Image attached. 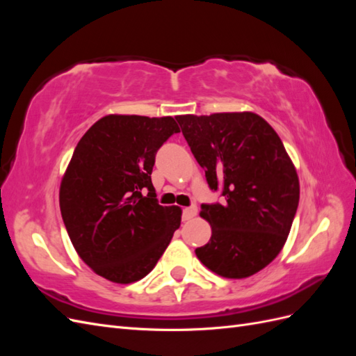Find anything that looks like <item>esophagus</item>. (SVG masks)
Returning a JSON list of instances; mask_svg holds the SVG:
<instances>
[{"instance_id":"obj_1","label":"esophagus","mask_w":356,"mask_h":356,"mask_svg":"<svg viewBox=\"0 0 356 356\" xmlns=\"http://www.w3.org/2000/svg\"><path fill=\"white\" fill-rule=\"evenodd\" d=\"M196 215H197V207H195V204H193V207L184 208V211H182V220L188 221L191 218H195Z\"/></svg>"}]
</instances>
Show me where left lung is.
<instances>
[{
  "instance_id": "8db88e82",
  "label": "left lung",
  "mask_w": 356,
  "mask_h": 356,
  "mask_svg": "<svg viewBox=\"0 0 356 356\" xmlns=\"http://www.w3.org/2000/svg\"><path fill=\"white\" fill-rule=\"evenodd\" d=\"M182 135L221 203L202 204L212 236L196 250L222 277L260 272L281 252L293 225L300 184L281 138L263 117L245 113L178 115Z\"/></svg>"
}]
</instances>
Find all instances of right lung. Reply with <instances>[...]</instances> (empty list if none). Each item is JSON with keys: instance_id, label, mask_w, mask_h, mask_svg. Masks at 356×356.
Masks as SVG:
<instances>
[{"instance_id": "1", "label": "right lung", "mask_w": 356, "mask_h": 356, "mask_svg": "<svg viewBox=\"0 0 356 356\" xmlns=\"http://www.w3.org/2000/svg\"><path fill=\"white\" fill-rule=\"evenodd\" d=\"M178 132L172 117L110 114L75 147L59 207L75 251L96 275L139 281L179 227L181 208L159 204L152 182L157 149Z\"/></svg>"}]
</instances>
